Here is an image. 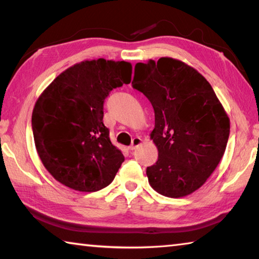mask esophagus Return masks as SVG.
I'll use <instances>...</instances> for the list:
<instances>
[{
    "instance_id": "34e87169",
    "label": "esophagus",
    "mask_w": 259,
    "mask_h": 259,
    "mask_svg": "<svg viewBox=\"0 0 259 259\" xmlns=\"http://www.w3.org/2000/svg\"><path fill=\"white\" fill-rule=\"evenodd\" d=\"M142 143H143V139L142 138H140V137H135L133 139V143H131V145L129 146V150L130 151L136 150V148H137L139 145H142Z\"/></svg>"
}]
</instances>
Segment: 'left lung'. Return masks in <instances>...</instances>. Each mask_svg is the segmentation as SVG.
Masks as SVG:
<instances>
[{
    "label": "left lung",
    "instance_id": "left-lung-1",
    "mask_svg": "<svg viewBox=\"0 0 259 259\" xmlns=\"http://www.w3.org/2000/svg\"><path fill=\"white\" fill-rule=\"evenodd\" d=\"M133 87L155 114L151 139L159 151L148 183L168 198H183L207 182L224 155L230 119L210 83L183 61L162 57L135 66Z\"/></svg>",
    "mask_w": 259,
    "mask_h": 259
}]
</instances>
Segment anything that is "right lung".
Instances as JSON below:
<instances>
[{"mask_svg":"<svg viewBox=\"0 0 259 259\" xmlns=\"http://www.w3.org/2000/svg\"><path fill=\"white\" fill-rule=\"evenodd\" d=\"M126 61L84 60L60 73L35 103L32 128L43 165L72 190L96 192L112 183L124 156L104 125V100L128 84Z\"/></svg>","mask_w":259,"mask_h":259,"instance_id":"right-lung-1","label":"right lung"}]
</instances>
